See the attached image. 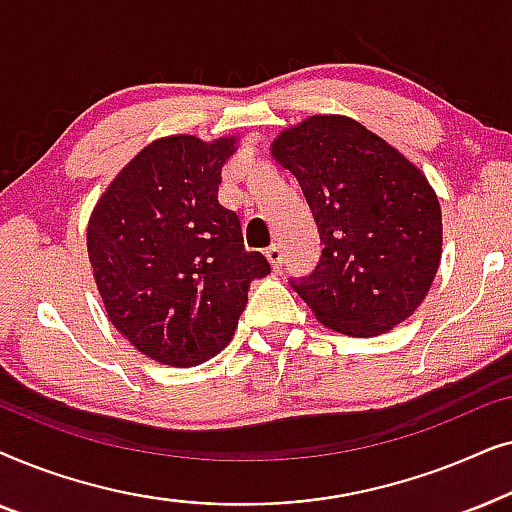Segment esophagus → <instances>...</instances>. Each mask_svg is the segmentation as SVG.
<instances>
[{
	"label": "esophagus",
	"mask_w": 512,
	"mask_h": 512,
	"mask_svg": "<svg viewBox=\"0 0 512 512\" xmlns=\"http://www.w3.org/2000/svg\"><path fill=\"white\" fill-rule=\"evenodd\" d=\"M265 256H268V261H270L272 268H275V270L282 268V261H284V251H282V244H279V242L270 244L268 251H265Z\"/></svg>",
	"instance_id": "34e87169"
}]
</instances>
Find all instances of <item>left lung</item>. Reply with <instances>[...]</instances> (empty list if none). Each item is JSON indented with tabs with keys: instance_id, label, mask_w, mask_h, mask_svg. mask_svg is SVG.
I'll list each match as a JSON object with an SVG mask.
<instances>
[{
	"instance_id": "obj_1",
	"label": "left lung",
	"mask_w": 512,
	"mask_h": 512,
	"mask_svg": "<svg viewBox=\"0 0 512 512\" xmlns=\"http://www.w3.org/2000/svg\"><path fill=\"white\" fill-rule=\"evenodd\" d=\"M272 156L298 179L319 228V263L289 279L321 324L370 338L408 319L436 277L440 205L403 153L347 116L284 130Z\"/></svg>"
}]
</instances>
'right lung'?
<instances>
[{"mask_svg":"<svg viewBox=\"0 0 512 512\" xmlns=\"http://www.w3.org/2000/svg\"><path fill=\"white\" fill-rule=\"evenodd\" d=\"M235 139L163 137L123 167L88 221L97 291L118 331L165 366H198L233 340L249 284L270 272L219 202Z\"/></svg>","mask_w":512,"mask_h":512,"instance_id":"add662e5","label":"right lung"}]
</instances>
